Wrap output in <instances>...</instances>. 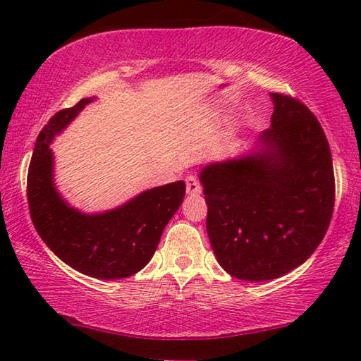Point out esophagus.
<instances>
[{
  "mask_svg": "<svg viewBox=\"0 0 361 361\" xmlns=\"http://www.w3.org/2000/svg\"><path fill=\"white\" fill-rule=\"evenodd\" d=\"M186 192L191 194V195H197L202 192V186H200V183L197 181V178H194V176H188L186 178Z\"/></svg>",
  "mask_w": 361,
  "mask_h": 361,
  "instance_id": "obj_1",
  "label": "esophagus"
}]
</instances>
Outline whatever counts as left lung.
<instances>
[{
  "mask_svg": "<svg viewBox=\"0 0 361 361\" xmlns=\"http://www.w3.org/2000/svg\"><path fill=\"white\" fill-rule=\"evenodd\" d=\"M271 127L243 154L200 169L207 234L229 276L266 282L309 259L334 207L333 159L320 122L288 95L271 94Z\"/></svg>",
  "mask_w": 361,
  "mask_h": 361,
  "instance_id": "1",
  "label": "left lung"
}]
</instances>
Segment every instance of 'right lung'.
Segmentation results:
<instances>
[{
	"mask_svg": "<svg viewBox=\"0 0 361 361\" xmlns=\"http://www.w3.org/2000/svg\"><path fill=\"white\" fill-rule=\"evenodd\" d=\"M94 100L82 99L54 114L39 132L27 178L30 215L41 239L65 264L89 277L126 279L151 261L186 185L180 180L148 189L106 212L84 213L66 202L54 180L51 143Z\"/></svg>",
	"mask_w": 361,
	"mask_h": 361,
	"instance_id": "add662e5",
	"label": "right lung"
}]
</instances>
